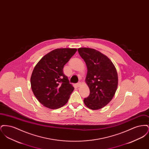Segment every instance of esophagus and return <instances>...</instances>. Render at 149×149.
<instances>
[{"mask_svg":"<svg viewBox=\"0 0 149 149\" xmlns=\"http://www.w3.org/2000/svg\"><path fill=\"white\" fill-rule=\"evenodd\" d=\"M81 85V83L80 82H78V83L77 84V86L79 87V86H80V85Z\"/></svg>","mask_w":149,"mask_h":149,"instance_id":"1","label":"esophagus"}]
</instances>
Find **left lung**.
<instances>
[{"instance_id":"1","label":"left lung","mask_w":149,"mask_h":149,"mask_svg":"<svg viewBox=\"0 0 149 149\" xmlns=\"http://www.w3.org/2000/svg\"><path fill=\"white\" fill-rule=\"evenodd\" d=\"M78 51L88 69L85 81L90 94L84 99V104L93 110L102 108L111 102L117 88L116 68L109 58L97 50L82 47Z\"/></svg>"}]
</instances>
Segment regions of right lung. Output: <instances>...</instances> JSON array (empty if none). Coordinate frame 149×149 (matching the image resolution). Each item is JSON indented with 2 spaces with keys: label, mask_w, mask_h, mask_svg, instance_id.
Segmentation results:
<instances>
[{
  "label": "right lung",
  "mask_w": 149,
  "mask_h": 149,
  "mask_svg": "<svg viewBox=\"0 0 149 149\" xmlns=\"http://www.w3.org/2000/svg\"><path fill=\"white\" fill-rule=\"evenodd\" d=\"M77 51L68 48L52 50L36 64L31 85L35 96L43 106L55 109L68 102L74 88L64 74L63 68Z\"/></svg>",
  "instance_id": "add662e5"
}]
</instances>
